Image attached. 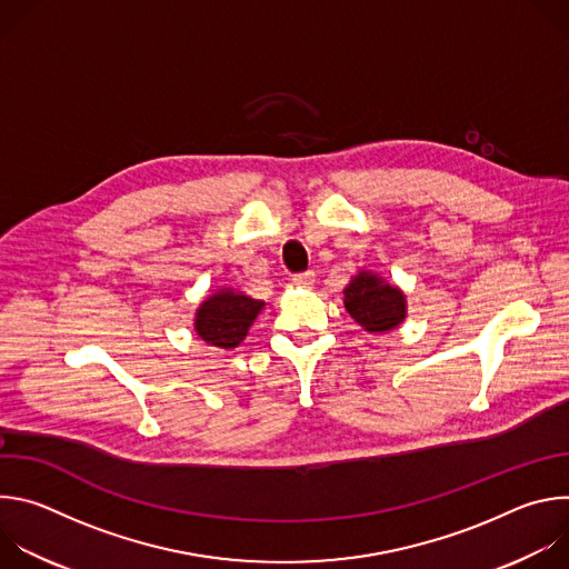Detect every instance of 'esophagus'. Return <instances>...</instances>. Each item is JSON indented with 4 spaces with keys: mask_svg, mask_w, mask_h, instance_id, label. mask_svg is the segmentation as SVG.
Returning a JSON list of instances; mask_svg holds the SVG:
<instances>
[{
    "mask_svg": "<svg viewBox=\"0 0 569 569\" xmlns=\"http://www.w3.org/2000/svg\"><path fill=\"white\" fill-rule=\"evenodd\" d=\"M312 283H315V272H301L292 277L295 288H312Z\"/></svg>",
    "mask_w": 569,
    "mask_h": 569,
    "instance_id": "esophagus-1",
    "label": "esophagus"
}]
</instances>
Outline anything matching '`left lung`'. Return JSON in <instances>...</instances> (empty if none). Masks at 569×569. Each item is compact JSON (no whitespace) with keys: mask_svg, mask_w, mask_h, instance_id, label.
<instances>
[{"mask_svg":"<svg viewBox=\"0 0 569 569\" xmlns=\"http://www.w3.org/2000/svg\"><path fill=\"white\" fill-rule=\"evenodd\" d=\"M345 308L367 333H387L408 317V297L371 270H360L345 288Z\"/></svg>","mask_w":569,"mask_h":569,"instance_id":"obj_1","label":"left lung"}]
</instances>
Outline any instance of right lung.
<instances>
[{"label": "right lung", "mask_w": 569, "mask_h": 569, "mask_svg": "<svg viewBox=\"0 0 569 569\" xmlns=\"http://www.w3.org/2000/svg\"><path fill=\"white\" fill-rule=\"evenodd\" d=\"M263 306L261 299L236 288H220L198 306L193 319L196 336L211 347L236 349L246 340Z\"/></svg>", "instance_id": "right-lung-1"}]
</instances>
